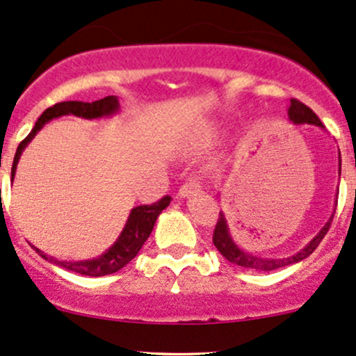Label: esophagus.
<instances>
[{"label":"esophagus","instance_id":"34e87169","mask_svg":"<svg viewBox=\"0 0 356 356\" xmlns=\"http://www.w3.org/2000/svg\"><path fill=\"white\" fill-rule=\"evenodd\" d=\"M199 191H201V189H199V184L197 182H186L181 187V189H179V197L187 199V197H191V195L197 194Z\"/></svg>","mask_w":356,"mask_h":356}]
</instances>
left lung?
I'll use <instances>...</instances> for the list:
<instances>
[{"label":"left lung","instance_id":"left-lung-1","mask_svg":"<svg viewBox=\"0 0 356 356\" xmlns=\"http://www.w3.org/2000/svg\"><path fill=\"white\" fill-rule=\"evenodd\" d=\"M288 118L293 122L295 125H316L320 129L325 130L323 127L321 120L316 117V113L313 112L312 108L306 107L305 104L298 100H291V105L288 108ZM338 175H341V157L338 155ZM338 199V194H337ZM334 214V212H333ZM332 218L326 220L325 226L321 227L320 232H318L314 238L309 241L306 246H303L300 251L295 252L291 256H286V257H264V256H256L252 252L244 251L243 248L236 243L234 238H232V232L229 227V222H227L226 214L220 211L219 214V220H218V226L214 229V236H212V243L214 246L218 248V251L229 261L231 264L234 266H239L243 269H249V271H257V273H269V271H276V269L286 268V266H291V264L300 263L308 257L314 249L318 248V244L321 243V239L325 238V234L330 229V224H332Z\"/></svg>","mask_w":356,"mask_h":356}]
</instances>
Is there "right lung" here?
I'll return each instance as SVG.
<instances>
[{"label":"right lung","instance_id":"add662e5","mask_svg":"<svg viewBox=\"0 0 356 356\" xmlns=\"http://www.w3.org/2000/svg\"><path fill=\"white\" fill-rule=\"evenodd\" d=\"M118 110H120V104H118V99L115 95L105 97V99L92 102V104L76 100L61 102V104H56L53 105V107L44 110L38 120H36L33 130L28 134V137L24 138L22 144L18 145V149H16L13 167H11V182H13L15 179L16 167H18L19 157H22L23 150L26 149L31 140H33L36 134H38L48 122H51L53 118H58L63 115H75L80 118H87V120H93V118L115 115V113H118ZM170 201H172V197L165 195V197H162L161 201L152 204V206H137L134 207V209H130V214L125 220L124 229L118 234L115 243H113L108 249H105V252H102L100 256L92 257V259L60 261L56 259V257L48 256L47 252L35 248L33 244H31V248H35V251L38 252L43 259L50 261L51 264L67 269V271H73L79 273V275L92 277L112 275V273L120 271L125 264H129L130 261L137 256V252L140 251L142 246H144L145 241L149 239L150 232H152L155 226V220H157L159 216L162 214V211L169 206Z\"/></svg>","mask_w":356,"mask_h":356}]
</instances>
